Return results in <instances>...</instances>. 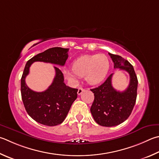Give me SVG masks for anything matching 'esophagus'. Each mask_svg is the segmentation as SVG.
<instances>
[{"instance_id":"34e87169","label":"esophagus","mask_w":159,"mask_h":159,"mask_svg":"<svg viewBox=\"0 0 159 159\" xmlns=\"http://www.w3.org/2000/svg\"><path fill=\"white\" fill-rule=\"evenodd\" d=\"M84 90L85 89H83V88H79V89H78V92H77V93H78V94L79 95H80L83 92H84Z\"/></svg>"}]
</instances>
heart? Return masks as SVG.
<instances>
[{"label": "heart", "mask_w": 159, "mask_h": 159, "mask_svg": "<svg viewBox=\"0 0 159 159\" xmlns=\"http://www.w3.org/2000/svg\"><path fill=\"white\" fill-rule=\"evenodd\" d=\"M110 68L108 57L104 54L85 55L72 63V70H65V76L69 79L76 80V77H84L91 85L99 84L105 79Z\"/></svg>", "instance_id": "obj_1"}]
</instances>
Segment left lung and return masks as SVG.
Listing matches in <instances>:
<instances>
[{
    "mask_svg": "<svg viewBox=\"0 0 159 159\" xmlns=\"http://www.w3.org/2000/svg\"><path fill=\"white\" fill-rule=\"evenodd\" d=\"M108 54L114 62V68L127 71L130 76L128 88L123 92L112 87L113 74L99 87L91 89L94 95L90 108L92 117L98 125L111 127L120 125L131 115L136 101L138 82L134 67L129 61L117 55Z\"/></svg>",
    "mask_w": 159,
    "mask_h": 159,
    "instance_id": "1",
    "label": "left lung"
}]
</instances>
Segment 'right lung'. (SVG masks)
I'll list each match as a JSON object with an SVG mask.
<instances>
[{
	"label": "right lung",
	"mask_w": 159,
	"mask_h": 159,
	"mask_svg": "<svg viewBox=\"0 0 159 159\" xmlns=\"http://www.w3.org/2000/svg\"><path fill=\"white\" fill-rule=\"evenodd\" d=\"M69 48L54 47L36 55L27 62L21 79V93L23 103L28 114L39 124L56 126L67 117L72 103L76 99L78 89L66 85L64 76L58 67H54L56 76L51 85L44 92L32 90L25 83L31 65L34 62H44L64 66L68 58Z\"/></svg>",
	"instance_id": "add662e5"
}]
</instances>
